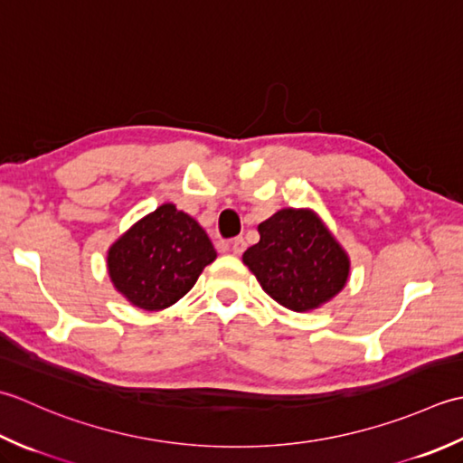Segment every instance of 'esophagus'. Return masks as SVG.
Returning a JSON list of instances; mask_svg holds the SVG:
<instances>
[{"mask_svg": "<svg viewBox=\"0 0 463 463\" xmlns=\"http://www.w3.org/2000/svg\"><path fill=\"white\" fill-rule=\"evenodd\" d=\"M245 248H248V243H245L243 238H233L230 241V250H232L233 256H241V253L245 251Z\"/></svg>", "mask_w": 463, "mask_h": 463, "instance_id": "esophagus-1", "label": "esophagus"}]
</instances>
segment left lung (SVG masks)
<instances>
[{"mask_svg":"<svg viewBox=\"0 0 463 463\" xmlns=\"http://www.w3.org/2000/svg\"><path fill=\"white\" fill-rule=\"evenodd\" d=\"M260 241L243 263L269 298L309 311L335 298L350 276V258L311 210L286 207L258 225Z\"/></svg>","mask_w":463,"mask_h":463,"instance_id":"1","label":"left lung"}]
</instances>
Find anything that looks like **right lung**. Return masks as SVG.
<instances>
[{
    "mask_svg": "<svg viewBox=\"0 0 463 463\" xmlns=\"http://www.w3.org/2000/svg\"><path fill=\"white\" fill-rule=\"evenodd\" d=\"M215 256L202 225L174 203H164L111 245L108 271L129 304L157 311L182 299Z\"/></svg>",
    "mask_w": 463,
    "mask_h": 463,
    "instance_id": "add662e5",
    "label": "right lung"
}]
</instances>
